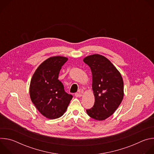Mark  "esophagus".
I'll return each instance as SVG.
<instances>
[{"mask_svg":"<svg viewBox=\"0 0 154 154\" xmlns=\"http://www.w3.org/2000/svg\"><path fill=\"white\" fill-rule=\"evenodd\" d=\"M75 96L76 97H80L82 96V93H75Z\"/></svg>","mask_w":154,"mask_h":154,"instance_id":"1","label":"esophagus"}]
</instances>
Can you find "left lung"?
I'll return each instance as SVG.
<instances>
[{
  "label": "left lung",
  "instance_id": "1",
  "mask_svg": "<svg viewBox=\"0 0 154 154\" xmlns=\"http://www.w3.org/2000/svg\"><path fill=\"white\" fill-rule=\"evenodd\" d=\"M83 61L92 72L95 98L93 107L86 109V113L96 120H105L115 113L122 101V77L112 62L103 55H91L84 58Z\"/></svg>",
  "mask_w": 154,
  "mask_h": 154
}]
</instances>
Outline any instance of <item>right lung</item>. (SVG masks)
<instances>
[{
    "label": "right lung",
    "instance_id": "add662e5",
    "mask_svg": "<svg viewBox=\"0 0 154 154\" xmlns=\"http://www.w3.org/2000/svg\"><path fill=\"white\" fill-rule=\"evenodd\" d=\"M68 60L61 56L48 58L38 67L30 81L32 102L42 115L50 119L63 116L72 98L64 91L63 83L58 79L61 67Z\"/></svg>",
    "mask_w": 154,
    "mask_h": 154
}]
</instances>
